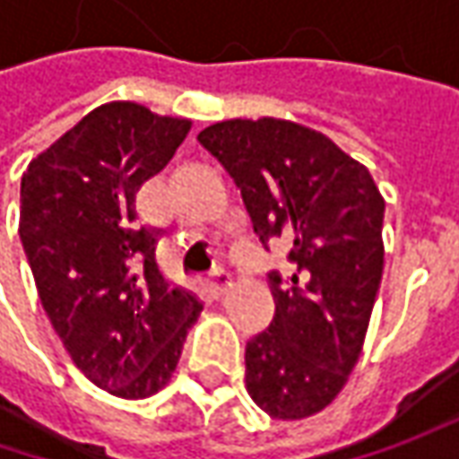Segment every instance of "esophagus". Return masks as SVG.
I'll list each match as a JSON object with an SVG mask.
<instances>
[{
  "instance_id": "obj_1",
  "label": "esophagus",
  "mask_w": 459,
  "mask_h": 459,
  "mask_svg": "<svg viewBox=\"0 0 459 459\" xmlns=\"http://www.w3.org/2000/svg\"><path fill=\"white\" fill-rule=\"evenodd\" d=\"M206 286H209V291L214 293V296H224V293L232 289V278H230L227 271H214Z\"/></svg>"
}]
</instances>
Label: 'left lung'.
<instances>
[{"label": "left lung", "mask_w": 459, "mask_h": 459, "mask_svg": "<svg viewBox=\"0 0 459 459\" xmlns=\"http://www.w3.org/2000/svg\"><path fill=\"white\" fill-rule=\"evenodd\" d=\"M199 143L235 178L263 247L286 245L293 268L268 273L275 316L245 347L247 394L273 419L316 414L360 358L385 202L368 168L289 119H227Z\"/></svg>", "instance_id": "1"}]
</instances>
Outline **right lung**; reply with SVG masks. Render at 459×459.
Returning a JSON list of instances; mask_svg holds the SVG:
<instances>
[{
	"label": "right lung",
	"mask_w": 459,
	"mask_h": 459,
	"mask_svg": "<svg viewBox=\"0 0 459 459\" xmlns=\"http://www.w3.org/2000/svg\"><path fill=\"white\" fill-rule=\"evenodd\" d=\"M191 130L133 101L101 104L22 173L20 239L40 304L71 360L119 398L166 385L202 301L155 260L134 196Z\"/></svg>",
	"instance_id": "1"
}]
</instances>
